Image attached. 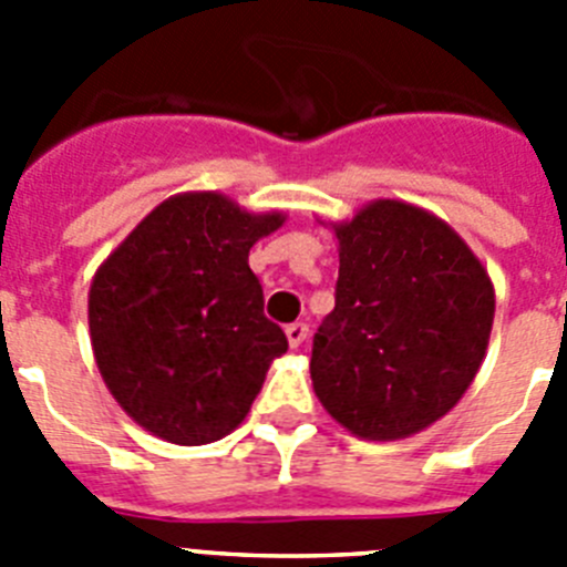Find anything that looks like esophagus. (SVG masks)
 <instances>
[{"label":"esophagus","instance_id":"1","mask_svg":"<svg viewBox=\"0 0 567 567\" xmlns=\"http://www.w3.org/2000/svg\"><path fill=\"white\" fill-rule=\"evenodd\" d=\"M307 334H309V327L307 323H300V320H295V323H289L287 327V340L292 349H298V346L307 340Z\"/></svg>","mask_w":567,"mask_h":567}]
</instances>
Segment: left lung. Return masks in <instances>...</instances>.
Segmentation results:
<instances>
[{
    "label": "left lung",
    "instance_id": "8db88e82",
    "mask_svg": "<svg viewBox=\"0 0 567 567\" xmlns=\"http://www.w3.org/2000/svg\"><path fill=\"white\" fill-rule=\"evenodd\" d=\"M329 229L340 272L312 343V389L354 437H412L452 412L483 365L488 269L443 218L400 198H374Z\"/></svg>",
    "mask_w": 567,
    "mask_h": 567
}]
</instances>
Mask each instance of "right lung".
<instances>
[{
  "label": "right lung",
  "mask_w": 567,
  "mask_h": 567,
  "mask_svg": "<svg viewBox=\"0 0 567 567\" xmlns=\"http://www.w3.org/2000/svg\"><path fill=\"white\" fill-rule=\"evenodd\" d=\"M284 221L215 189L178 193L102 260L87 295L93 358L144 432L204 445L244 423L289 349L249 269V249Z\"/></svg>",
  "instance_id": "add662e5"
}]
</instances>
